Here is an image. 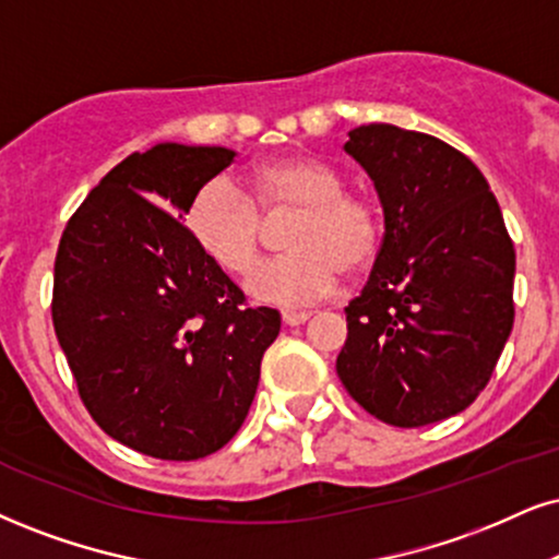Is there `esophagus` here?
<instances>
[{
    "instance_id": "1",
    "label": "esophagus",
    "mask_w": 559,
    "mask_h": 559,
    "mask_svg": "<svg viewBox=\"0 0 559 559\" xmlns=\"http://www.w3.org/2000/svg\"><path fill=\"white\" fill-rule=\"evenodd\" d=\"M308 319H311V313H308V311H285V313H282V323H285V326H300V323H306Z\"/></svg>"
}]
</instances>
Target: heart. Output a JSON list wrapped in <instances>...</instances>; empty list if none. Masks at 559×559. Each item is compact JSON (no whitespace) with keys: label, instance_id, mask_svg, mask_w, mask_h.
Listing matches in <instances>:
<instances>
[{"label":"heart","instance_id":"1","mask_svg":"<svg viewBox=\"0 0 559 559\" xmlns=\"http://www.w3.org/2000/svg\"><path fill=\"white\" fill-rule=\"evenodd\" d=\"M264 215L298 210L282 257L261 264L248 293L280 308H302L332 295L347 272H362L383 246V215L373 199L344 191V178L319 157L295 155L264 163L253 197L227 176L204 181L186 206L191 238L223 272L243 277L257 266Z\"/></svg>","mask_w":559,"mask_h":559}]
</instances>
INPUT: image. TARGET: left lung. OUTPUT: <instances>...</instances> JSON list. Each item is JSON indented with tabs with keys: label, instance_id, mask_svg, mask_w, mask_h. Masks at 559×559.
Listing matches in <instances>:
<instances>
[{
	"label": "left lung",
	"instance_id": "left-lung-1",
	"mask_svg": "<svg viewBox=\"0 0 559 559\" xmlns=\"http://www.w3.org/2000/svg\"><path fill=\"white\" fill-rule=\"evenodd\" d=\"M349 155L383 204V246L349 306L336 373L394 427L459 415L481 394L513 329L515 248L481 170L438 136L368 123Z\"/></svg>",
	"mask_w": 559,
	"mask_h": 559
}]
</instances>
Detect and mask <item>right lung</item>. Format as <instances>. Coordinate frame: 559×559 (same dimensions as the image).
I'll return each instance as SVG.
<instances>
[{
    "label": "right lung",
    "instance_id": "right-lung-1",
    "mask_svg": "<svg viewBox=\"0 0 559 559\" xmlns=\"http://www.w3.org/2000/svg\"><path fill=\"white\" fill-rule=\"evenodd\" d=\"M233 157L176 142L129 155L61 233L53 332L90 417L144 456L219 451L243 425L280 334V313L246 306L181 223Z\"/></svg>",
    "mask_w": 559,
    "mask_h": 559
}]
</instances>
